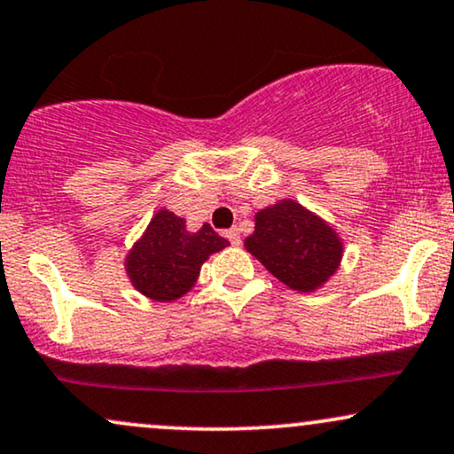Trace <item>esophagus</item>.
<instances>
[{"instance_id": "esophagus-1", "label": "esophagus", "mask_w": 454, "mask_h": 454, "mask_svg": "<svg viewBox=\"0 0 454 454\" xmlns=\"http://www.w3.org/2000/svg\"><path fill=\"white\" fill-rule=\"evenodd\" d=\"M223 237H226L232 245H241V232H239V228H231V231L223 232Z\"/></svg>"}]
</instances>
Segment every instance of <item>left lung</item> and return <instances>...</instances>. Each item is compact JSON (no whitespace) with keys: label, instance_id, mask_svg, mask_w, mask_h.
<instances>
[{"label":"left lung","instance_id":"8db88e82","mask_svg":"<svg viewBox=\"0 0 454 454\" xmlns=\"http://www.w3.org/2000/svg\"><path fill=\"white\" fill-rule=\"evenodd\" d=\"M245 249L296 292H315L338 270L342 241L334 228L292 199L255 213Z\"/></svg>","mask_w":454,"mask_h":454}]
</instances>
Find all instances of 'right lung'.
Returning a JSON list of instances; mask_svg holds the SVG:
<instances>
[{
    "label": "right lung",
    "mask_w": 454,
    "mask_h": 454,
    "mask_svg": "<svg viewBox=\"0 0 454 454\" xmlns=\"http://www.w3.org/2000/svg\"><path fill=\"white\" fill-rule=\"evenodd\" d=\"M223 247H228V241L209 223L190 232L184 217L158 209L129 251L124 269L137 292L156 302H171L194 287L200 266Z\"/></svg>",
    "instance_id": "add662e5"
}]
</instances>
